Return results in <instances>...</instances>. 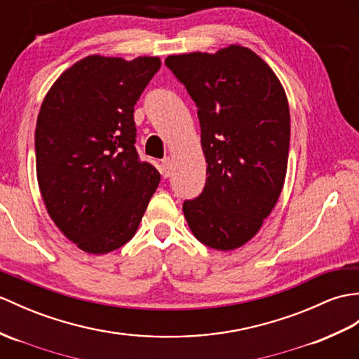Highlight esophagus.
<instances>
[{
  "label": "esophagus",
  "instance_id": "34e87169",
  "mask_svg": "<svg viewBox=\"0 0 359 359\" xmlns=\"http://www.w3.org/2000/svg\"><path fill=\"white\" fill-rule=\"evenodd\" d=\"M170 174H171V157H165L162 161V176L170 177Z\"/></svg>",
  "mask_w": 359,
  "mask_h": 359
}]
</instances>
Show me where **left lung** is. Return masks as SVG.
I'll list each match as a JSON object with an SVG mask.
<instances>
[{
	"instance_id": "obj_1",
	"label": "left lung",
	"mask_w": 359,
	"mask_h": 359,
	"mask_svg": "<svg viewBox=\"0 0 359 359\" xmlns=\"http://www.w3.org/2000/svg\"><path fill=\"white\" fill-rule=\"evenodd\" d=\"M165 64L197 107L208 165L202 194L183 202V214L200 243L237 249L257 234L285 183V90L262 57L240 46L172 55Z\"/></svg>"
}]
</instances>
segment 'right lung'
<instances>
[{
	"label": "right lung",
	"instance_id": "add662e5",
	"mask_svg": "<svg viewBox=\"0 0 359 359\" xmlns=\"http://www.w3.org/2000/svg\"><path fill=\"white\" fill-rule=\"evenodd\" d=\"M159 69V57L88 56L57 78L41 105V196L62 234L88 254L130 241L161 182L135 147V105Z\"/></svg>",
	"mask_w": 359,
	"mask_h": 359
}]
</instances>
